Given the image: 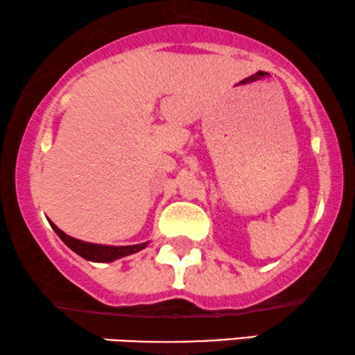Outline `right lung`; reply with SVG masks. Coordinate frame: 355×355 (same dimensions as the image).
Listing matches in <instances>:
<instances>
[{
    "label": "right lung",
    "mask_w": 355,
    "mask_h": 355,
    "mask_svg": "<svg viewBox=\"0 0 355 355\" xmlns=\"http://www.w3.org/2000/svg\"><path fill=\"white\" fill-rule=\"evenodd\" d=\"M50 227L55 230V233L58 234L60 239H62L65 245L85 257L87 261L93 262H112L116 259H121L123 256H130L133 252L141 251L144 248L148 246V243H141V245H132V246H105V245H94V243H86L81 241V239L68 236L67 233H63L57 225L50 222Z\"/></svg>",
    "instance_id": "1"
}]
</instances>
